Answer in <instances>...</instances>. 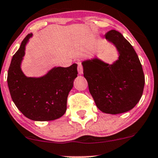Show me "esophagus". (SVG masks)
<instances>
[{"label": "esophagus", "mask_w": 158, "mask_h": 158, "mask_svg": "<svg viewBox=\"0 0 158 158\" xmlns=\"http://www.w3.org/2000/svg\"><path fill=\"white\" fill-rule=\"evenodd\" d=\"M78 64V72H79V74H82L83 73V68H82V64H81V61H78L77 62Z\"/></svg>", "instance_id": "34e87169"}]
</instances>
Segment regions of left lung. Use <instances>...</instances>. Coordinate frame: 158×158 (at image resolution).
I'll use <instances>...</instances> for the list:
<instances>
[{
    "label": "left lung",
    "mask_w": 158,
    "mask_h": 158,
    "mask_svg": "<svg viewBox=\"0 0 158 158\" xmlns=\"http://www.w3.org/2000/svg\"><path fill=\"white\" fill-rule=\"evenodd\" d=\"M105 38L116 47L118 60L109 64L94 58L81 64L96 107L104 113L115 115L126 113L138 104L145 77L135 51L120 32L111 30Z\"/></svg>",
    "instance_id": "1"
}]
</instances>
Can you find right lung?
Returning <instances> with one entry per match:
<instances>
[{
    "label": "right lung",
    "mask_w": 158,
    "mask_h": 158,
    "mask_svg": "<svg viewBox=\"0 0 158 158\" xmlns=\"http://www.w3.org/2000/svg\"><path fill=\"white\" fill-rule=\"evenodd\" d=\"M28 34L14 54L8 71L7 82L11 97L18 109L28 118L46 121L60 118L67 109V99L77 77V64L55 67L42 77H27L20 64Z\"/></svg>",
    "instance_id": "add662e5"
}]
</instances>
